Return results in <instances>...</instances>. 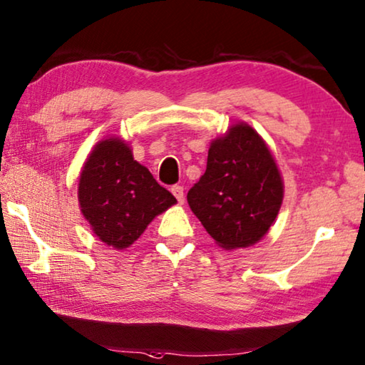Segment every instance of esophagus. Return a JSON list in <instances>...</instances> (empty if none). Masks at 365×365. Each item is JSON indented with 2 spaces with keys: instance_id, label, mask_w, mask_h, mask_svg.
<instances>
[{
  "instance_id": "1",
  "label": "esophagus",
  "mask_w": 365,
  "mask_h": 365,
  "mask_svg": "<svg viewBox=\"0 0 365 365\" xmlns=\"http://www.w3.org/2000/svg\"><path fill=\"white\" fill-rule=\"evenodd\" d=\"M170 192L173 193V196H175L178 203L182 205L183 201H185V193H183V187H182V185H173V187L170 188Z\"/></svg>"
}]
</instances>
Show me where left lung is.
Returning a JSON list of instances; mask_svg holds the SVG:
<instances>
[{"mask_svg":"<svg viewBox=\"0 0 365 365\" xmlns=\"http://www.w3.org/2000/svg\"><path fill=\"white\" fill-rule=\"evenodd\" d=\"M188 205L219 245H253L268 232L282 203V180L264 141L239 123L214 141L205 175L187 195Z\"/></svg>","mask_w":365,"mask_h":365,"instance_id":"obj_1","label":"left lung"}]
</instances>
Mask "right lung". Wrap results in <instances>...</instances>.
<instances>
[{
    "mask_svg": "<svg viewBox=\"0 0 365 365\" xmlns=\"http://www.w3.org/2000/svg\"><path fill=\"white\" fill-rule=\"evenodd\" d=\"M79 205L94 234L113 248H126L148 224L177 203L118 138L101 141L79 178Z\"/></svg>",
    "mask_w": 365,
    "mask_h": 365,
    "instance_id": "right-lung-1",
    "label": "right lung"
}]
</instances>
